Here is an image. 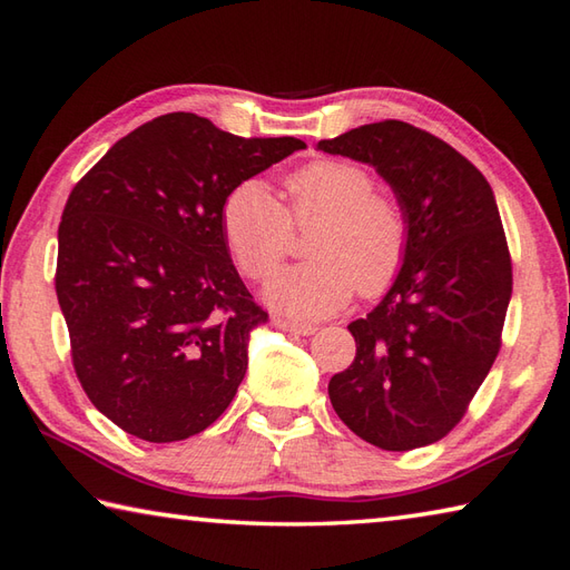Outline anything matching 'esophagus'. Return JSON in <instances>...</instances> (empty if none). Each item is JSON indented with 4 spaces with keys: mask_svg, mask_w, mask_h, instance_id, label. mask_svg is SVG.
<instances>
[{
    "mask_svg": "<svg viewBox=\"0 0 570 570\" xmlns=\"http://www.w3.org/2000/svg\"><path fill=\"white\" fill-rule=\"evenodd\" d=\"M274 325L278 331H286V333H296V335H313L318 328L311 323H296V321H288V318H274Z\"/></svg>",
    "mask_w": 570,
    "mask_h": 570,
    "instance_id": "obj_1",
    "label": "esophagus"
}]
</instances>
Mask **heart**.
Listing matches in <instances>:
<instances>
[{"mask_svg": "<svg viewBox=\"0 0 570 570\" xmlns=\"http://www.w3.org/2000/svg\"><path fill=\"white\" fill-rule=\"evenodd\" d=\"M286 208L252 178L223 203V235L249 278L269 276L288 249L294 225L318 223L308 239L313 259L276 272L264 286L269 304L296 318H325L353 294L377 296L399 276L409 249L404 205L374 188L353 161L321 159L286 176Z\"/></svg>", "mask_w": 570, "mask_h": 570, "instance_id": "obj_1", "label": "heart"}]
</instances>
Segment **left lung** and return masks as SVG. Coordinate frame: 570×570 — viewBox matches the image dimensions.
I'll return each mask as SVG.
<instances>
[{
	"mask_svg": "<svg viewBox=\"0 0 570 570\" xmlns=\"http://www.w3.org/2000/svg\"><path fill=\"white\" fill-rule=\"evenodd\" d=\"M372 166L409 220L390 292L347 325L353 365L328 396L345 426L382 451L441 441L463 419L500 353L512 259L494 193L463 154L399 119L318 141Z\"/></svg>",
	"mask_w": 570,
	"mask_h": 570,
	"instance_id": "8db88e82",
	"label": "left lung"
}]
</instances>
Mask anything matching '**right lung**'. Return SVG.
Here are the masks:
<instances>
[{
    "instance_id": "1",
    "label": "right lung",
    "mask_w": 570,
    "mask_h": 570,
    "mask_svg": "<svg viewBox=\"0 0 570 570\" xmlns=\"http://www.w3.org/2000/svg\"><path fill=\"white\" fill-rule=\"evenodd\" d=\"M306 149L242 139L193 112L119 139L66 203L56 294L72 367L90 402L149 443L205 431L247 372L249 335L269 316L229 259V190Z\"/></svg>"
}]
</instances>
